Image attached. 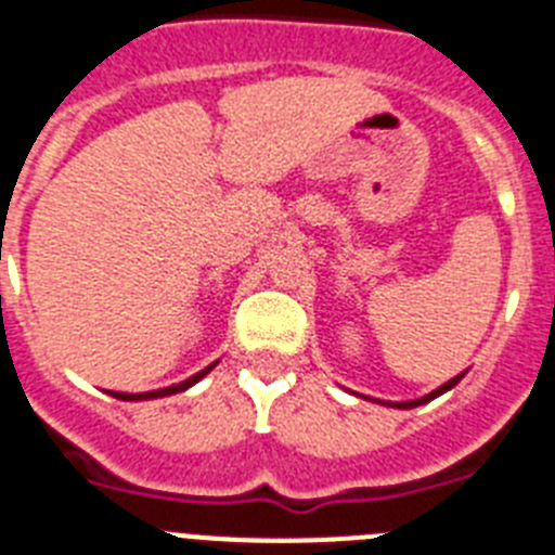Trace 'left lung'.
Listing matches in <instances>:
<instances>
[{"mask_svg":"<svg viewBox=\"0 0 555 555\" xmlns=\"http://www.w3.org/2000/svg\"><path fill=\"white\" fill-rule=\"evenodd\" d=\"M464 377H466V371H461V374H457V377L447 379L444 385H438L436 391H430V393H427V397H422V399H411V402H383V404H388V408H399V411H411V408H418V404L430 402V399L441 397V393H447V391H450V388H455V385L461 383V379H464Z\"/></svg>","mask_w":555,"mask_h":555,"instance_id":"1","label":"left lung"}]
</instances>
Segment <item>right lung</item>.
<instances>
[{
	"label": "right lung",
	"instance_id": "1",
	"mask_svg": "<svg viewBox=\"0 0 555 555\" xmlns=\"http://www.w3.org/2000/svg\"><path fill=\"white\" fill-rule=\"evenodd\" d=\"M220 360H215L211 365H206L204 371H197V374H192L190 379H184V383H176V385H167V388H158V391H144V393H125V391H111V397H117V399H125V402H142V399H162V397H172V393H181L186 391V388H192L195 383H201V379L209 374L215 365H218Z\"/></svg>",
	"mask_w": 555,
	"mask_h": 555
}]
</instances>
